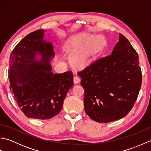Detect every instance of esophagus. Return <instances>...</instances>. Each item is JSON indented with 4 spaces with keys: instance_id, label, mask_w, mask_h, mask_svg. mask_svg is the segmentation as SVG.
Returning <instances> with one entry per match:
<instances>
[{
    "instance_id": "obj_1",
    "label": "esophagus",
    "mask_w": 151,
    "mask_h": 151,
    "mask_svg": "<svg viewBox=\"0 0 151 151\" xmlns=\"http://www.w3.org/2000/svg\"><path fill=\"white\" fill-rule=\"evenodd\" d=\"M81 81V78H79V76L77 75H75L73 78V82L75 84H78V83Z\"/></svg>"
}]
</instances>
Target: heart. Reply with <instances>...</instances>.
I'll return each instance as SVG.
<instances>
[{
    "instance_id": "1",
    "label": "heart",
    "mask_w": 151,
    "mask_h": 151,
    "mask_svg": "<svg viewBox=\"0 0 151 151\" xmlns=\"http://www.w3.org/2000/svg\"><path fill=\"white\" fill-rule=\"evenodd\" d=\"M105 37L101 34L82 33L70 38L65 47L70 63L76 67H84L92 62L103 48Z\"/></svg>"
}]
</instances>
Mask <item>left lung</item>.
<instances>
[{
  "label": "left lung",
  "mask_w": 151,
  "mask_h": 151,
  "mask_svg": "<svg viewBox=\"0 0 151 151\" xmlns=\"http://www.w3.org/2000/svg\"><path fill=\"white\" fill-rule=\"evenodd\" d=\"M78 75L85 91L86 113L99 123L126 116L142 82L138 54L121 34L110 55L95 61Z\"/></svg>",
  "instance_id": "left-lung-1"
}]
</instances>
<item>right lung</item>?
<instances>
[{"label": "right lung", "mask_w": 151, "mask_h": 151, "mask_svg": "<svg viewBox=\"0 0 151 151\" xmlns=\"http://www.w3.org/2000/svg\"><path fill=\"white\" fill-rule=\"evenodd\" d=\"M44 34L37 30L21 40L12 50L9 68V89L19 107L27 117L42 120L60 113L73 86L72 72L52 73L53 45Z\"/></svg>", "instance_id": "1"}]
</instances>
